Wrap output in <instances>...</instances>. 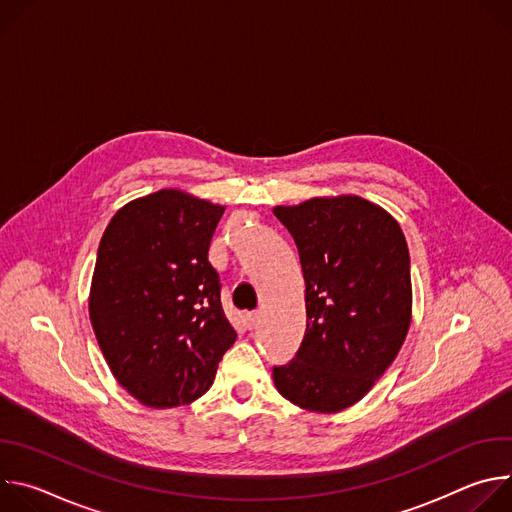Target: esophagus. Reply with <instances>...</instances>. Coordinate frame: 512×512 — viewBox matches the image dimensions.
Instances as JSON below:
<instances>
[{"label": "esophagus", "mask_w": 512, "mask_h": 512, "mask_svg": "<svg viewBox=\"0 0 512 512\" xmlns=\"http://www.w3.org/2000/svg\"><path fill=\"white\" fill-rule=\"evenodd\" d=\"M257 322H259V314H257V312H251V314H247V318H245V324H247V328H255V326H257Z\"/></svg>", "instance_id": "34e87169"}]
</instances>
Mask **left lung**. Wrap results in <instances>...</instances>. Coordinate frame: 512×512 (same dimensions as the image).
Here are the masks:
<instances>
[{
    "mask_svg": "<svg viewBox=\"0 0 512 512\" xmlns=\"http://www.w3.org/2000/svg\"><path fill=\"white\" fill-rule=\"evenodd\" d=\"M306 281V334L273 369L277 391L316 413L358 403L391 367L411 324L405 235L379 204L354 194L275 206Z\"/></svg>",
    "mask_w": 512,
    "mask_h": 512,
    "instance_id": "obj_1",
    "label": "left lung"
}]
</instances>
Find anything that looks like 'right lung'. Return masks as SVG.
<instances>
[{
  "mask_svg": "<svg viewBox=\"0 0 512 512\" xmlns=\"http://www.w3.org/2000/svg\"><path fill=\"white\" fill-rule=\"evenodd\" d=\"M225 206L164 188L121 206L107 225L89 316L117 383L152 409L202 397L237 340L208 261Z\"/></svg>",
  "mask_w": 512,
  "mask_h": 512,
  "instance_id": "add662e5",
  "label": "right lung"
}]
</instances>
